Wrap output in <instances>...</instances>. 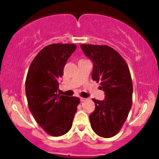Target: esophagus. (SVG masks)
Wrapping results in <instances>:
<instances>
[{
  "label": "esophagus",
  "instance_id": "1",
  "mask_svg": "<svg viewBox=\"0 0 159 159\" xmlns=\"http://www.w3.org/2000/svg\"><path fill=\"white\" fill-rule=\"evenodd\" d=\"M86 98H80V100H81V102H83L84 101H85Z\"/></svg>",
  "mask_w": 159,
  "mask_h": 159
}]
</instances>
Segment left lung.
Returning a JSON list of instances; mask_svg holds the SVG:
<instances>
[{
    "mask_svg": "<svg viewBox=\"0 0 159 159\" xmlns=\"http://www.w3.org/2000/svg\"><path fill=\"white\" fill-rule=\"evenodd\" d=\"M84 54L93 61L92 79L100 81L103 101L93 98L95 109L90 115L91 129L98 136L116 135L128 118L132 105L133 85L127 63L108 45L81 44Z\"/></svg>",
    "mask_w": 159,
    "mask_h": 159,
    "instance_id": "left-lung-1",
    "label": "left lung"
}]
</instances>
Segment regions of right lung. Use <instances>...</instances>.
Listing matches in <instances>:
<instances>
[{
    "label": "right lung",
    "mask_w": 159,
    "mask_h": 159,
    "mask_svg": "<svg viewBox=\"0 0 159 159\" xmlns=\"http://www.w3.org/2000/svg\"><path fill=\"white\" fill-rule=\"evenodd\" d=\"M73 44H52L39 51L30 64L25 82L28 108L38 124L54 137L70 129L80 99L57 94L59 81Z\"/></svg>",
    "instance_id": "add662e5"
}]
</instances>
